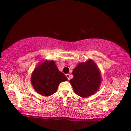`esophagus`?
<instances>
[{
    "mask_svg": "<svg viewBox=\"0 0 131 131\" xmlns=\"http://www.w3.org/2000/svg\"><path fill=\"white\" fill-rule=\"evenodd\" d=\"M66 77H67L68 80L70 79V74H66Z\"/></svg>",
    "mask_w": 131,
    "mask_h": 131,
    "instance_id": "34e87169",
    "label": "esophagus"
}]
</instances>
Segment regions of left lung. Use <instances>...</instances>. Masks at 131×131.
Masks as SVG:
<instances>
[{"label": "left lung", "instance_id": "8db88e82", "mask_svg": "<svg viewBox=\"0 0 131 131\" xmlns=\"http://www.w3.org/2000/svg\"><path fill=\"white\" fill-rule=\"evenodd\" d=\"M70 83L74 92L81 97L94 95L100 87L102 77L96 64L91 59L78 63L73 70Z\"/></svg>", "mask_w": 131, "mask_h": 131}]
</instances>
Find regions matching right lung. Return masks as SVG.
I'll use <instances>...</instances> for the list:
<instances>
[{"mask_svg": "<svg viewBox=\"0 0 131 131\" xmlns=\"http://www.w3.org/2000/svg\"><path fill=\"white\" fill-rule=\"evenodd\" d=\"M67 80V77L59 70L55 61L47 59L37 64L30 77L31 84L35 91L44 96L54 94L59 84Z\"/></svg>", "mask_w": 131, "mask_h": 131, "instance_id": "right-lung-1", "label": "right lung"}]
</instances>
